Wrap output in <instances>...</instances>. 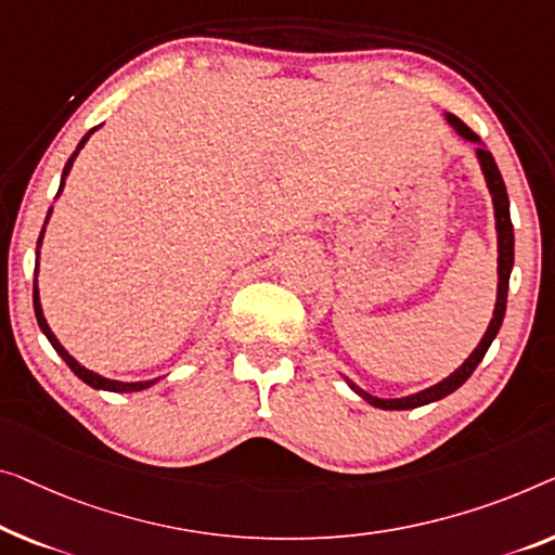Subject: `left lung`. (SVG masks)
I'll use <instances>...</instances> for the list:
<instances>
[{
	"instance_id": "1",
	"label": "left lung",
	"mask_w": 555,
	"mask_h": 555,
	"mask_svg": "<svg viewBox=\"0 0 555 555\" xmlns=\"http://www.w3.org/2000/svg\"><path fill=\"white\" fill-rule=\"evenodd\" d=\"M446 119H449L451 127L456 129L463 139H468V142H481L476 131H470L459 117H453V114H446ZM476 154H478V162H481L486 184H489V189H491L493 211H495V231H499V296H495V309H493L491 324H489V328H486L481 344L476 346V351L470 353V357L461 363V369L453 371V374L449 378H443L441 384H436L431 388H424V391L403 396V399H376V396L361 391L357 384L349 382V386L353 388V391H357L363 401H369L371 406L386 409V411H406V409L426 406V403L438 401V399H443V396L453 393L459 386H463V382H466L470 374H474L478 363L483 361L486 351H489L491 341L495 338V334H499V328L503 324V317H506L508 279H511V269H514V224H511L508 194H506V184H503V177H501L499 167H495L493 154L489 152V149L478 146Z\"/></svg>"
}]
</instances>
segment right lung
I'll use <instances>...</instances> for the list:
<instances>
[{
  "mask_svg": "<svg viewBox=\"0 0 555 555\" xmlns=\"http://www.w3.org/2000/svg\"><path fill=\"white\" fill-rule=\"evenodd\" d=\"M99 127H94L92 131H89V134L81 139L79 142V146H77V152H74L72 156H69V162H66V167H64V171H62V184H60V192L64 189V179H66V173H69V169H72V164H74V159H77V154H79V149L87 144V139L94 134ZM49 214H52V209H49ZM49 214H47V219H49ZM47 224V221H44ZM41 236H44V229H41V234H39V242H37V261H39V244H41ZM37 269H39V263L35 267V276H37ZM35 313H37V324H39V328L44 331V336L49 338V344L54 346V351L60 353V357L66 361V366H69L74 374H77L81 382L85 384H89L92 388H102V391H114V393H129V391H142V388H149L152 386L154 382H137V384H121V382H112V378H104V376H99V374H94V371H89V369H85L81 366V363H77L74 361L69 353H66V349L64 346L56 341V336L52 334V328H49V324H47V319H44V313H41V304H39V292H37V279H35Z\"/></svg>",
  "mask_w": 555,
  "mask_h": 555,
  "instance_id": "add662e5",
  "label": "right lung"
}]
</instances>
